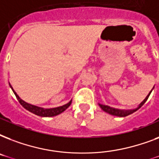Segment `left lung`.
<instances>
[{"mask_svg": "<svg viewBox=\"0 0 159 159\" xmlns=\"http://www.w3.org/2000/svg\"><path fill=\"white\" fill-rule=\"evenodd\" d=\"M153 89L151 90L150 92L148 93V95L146 97V98L143 100V102H141L140 104L139 105L138 107L135 109H133V110H120V109H116L113 108V107H111V106H106V105H102V104H99L100 107L105 111L106 113L110 114V115H112V116H119V117H125V116H127L129 115H130V114L134 113V112H135L136 111H138L139 109L140 108L141 106H143L144 103L146 102V101L148 100V97H149V95L151 94V92L153 91Z\"/></svg>", "mask_w": 159, "mask_h": 159, "instance_id": "8db88e82", "label": "left lung"}]
</instances>
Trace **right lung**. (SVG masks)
I'll use <instances>...</instances> for the list:
<instances>
[{
	"label": "right lung",
	"instance_id": "add662e5",
	"mask_svg": "<svg viewBox=\"0 0 159 159\" xmlns=\"http://www.w3.org/2000/svg\"><path fill=\"white\" fill-rule=\"evenodd\" d=\"M10 87H11V88L12 89V91H13L14 94L16 95V98H17V100L19 101V102L20 103L21 106H23L25 109H26L27 111H30L31 113L34 114L36 116H42V117H52V116H57V115H59V114H61L62 112H63L66 109L68 108L70 106V105H71V103H72V100H71L68 103L63 105V106H58V107H55V108L50 109L42 108V107H39V106H34V105L29 104L27 102H24L23 100L20 99L18 95L16 94V92L14 91L13 87H11V84H10Z\"/></svg>",
	"mask_w": 159,
	"mask_h": 159
}]
</instances>
